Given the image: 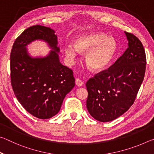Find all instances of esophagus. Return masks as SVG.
<instances>
[{"instance_id":"34e87169","label":"esophagus","mask_w":154,"mask_h":154,"mask_svg":"<svg viewBox=\"0 0 154 154\" xmlns=\"http://www.w3.org/2000/svg\"><path fill=\"white\" fill-rule=\"evenodd\" d=\"M75 83H76L77 86H83V84H84V83H83V81L81 80L80 79H75Z\"/></svg>"}]
</instances>
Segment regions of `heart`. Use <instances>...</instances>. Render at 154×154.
Segmentation results:
<instances>
[{"label":"heart","mask_w":154,"mask_h":154,"mask_svg":"<svg viewBox=\"0 0 154 154\" xmlns=\"http://www.w3.org/2000/svg\"><path fill=\"white\" fill-rule=\"evenodd\" d=\"M118 45L112 37L103 33L92 32L79 36L75 44H68L65 54L70 62H74L77 51L87 53L85 63L94 71H103L107 67L116 56Z\"/></svg>","instance_id":"1"}]
</instances>
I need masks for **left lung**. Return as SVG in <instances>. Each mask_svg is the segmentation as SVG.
Wrapping results in <instances>:
<instances>
[{
  "label": "left lung",
  "mask_w": 154,
  "mask_h": 154,
  "mask_svg": "<svg viewBox=\"0 0 154 154\" xmlns=\"http://www.w3.org/2000/svg\"><path fill=\"white\" fill-rule=\"evenodd\" d=\"M125 33L128 48L108 69L96 74L86 83L88 111L98 121L114 120L128 110L144 79L145 49L137 36Z\"/></svg>",
  "instance_id": "1"
}]
</instances>
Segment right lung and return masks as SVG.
Instances as JSON below:
<instances>
[{
    "instance_id": "obj_1",
    "label": "right lung",
    "mask_w": 154,
    "mask_h": 154,
    "mask_svg": "<svg viewBox=\"0 0 154 154\" xmlns=\"http://www.w3.org/2000/svg\"><path fill=\"white\" fill-rule=\"evenodd\" d=\"M54 32L41 25L29 27L15 39L10 55L11 83L17 100L28 113L43 119L58 113L75 85L72 70L59 61ZM36 39L48 42L53 49L45 58L28 56L25 46Z\"/></svg>"
}]
</instances>
